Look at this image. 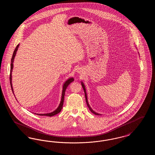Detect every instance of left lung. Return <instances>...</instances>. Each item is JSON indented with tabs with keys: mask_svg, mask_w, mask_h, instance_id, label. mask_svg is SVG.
Instances as JSON below:
<instances>
[{
	"mask_svg": "<svg viewBox=\"0 0 155 155\" xmlns=\"http://www.w3.org/2000/svg\"><path fill=\"white\" fill-rule=\"evenodd\" d=\"M81 85H82V88H83V89H84V91L85 96V99H86V102H87V106H88V107L89 110L91 111L92 113H94V114H95V115H98V116H99V115H101V114L97 113H96L95 111L93 110H92V109L91 107V106H89V104L88 102V98H87V92H86L85 86V85H84V82H83L82 81H81Z\"/></svg>",
	"mask_w": 155,
	"mask_h": 155,
	"instance_id": "obj_1",
	"label": "left lung"
}]
</instances>
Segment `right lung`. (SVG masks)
Segmentation results:
<instances>
[{"label": "right lung", "mask_w": 155, "mask_h": 155, "mask_svg": "<svg viewBox=\"0 0 155 155\" xmlns=\"http://www.w3.org/2000/svg\"><path fill=\"white\" fill-rule=\"evenodd\" d=\"M20 44L17 45V46H16L15 49V51L13 52L12 60H11V66H10V85H11V88L13 91V94H14V91H13V85H12V71H13V62H14V60H15V56L16 55L17 51L18 50V48L19 47ZM74 78L71 77V78H69L63 84V90H62V94H61V101H60V103L59 104L58 107L55 110L53 111V112L49 113H46V114H37L38 115H40V116H49V117H52L53 116L57 114H58L59 112H60L62 108H63V102H64V95H65V92H66V89L67 87L68 86V85L72 82L73 81H74Z\"/></svg>", "instance_id": "add662e5"}]
</instances>
